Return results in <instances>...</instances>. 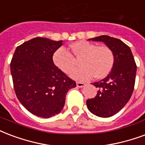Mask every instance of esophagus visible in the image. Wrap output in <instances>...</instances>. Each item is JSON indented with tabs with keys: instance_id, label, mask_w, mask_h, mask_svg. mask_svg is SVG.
Masks as SVG:
<instances>
[{
	"instance_id": "34e87169",
	"label": "esophagus",
	"mask_w": 145,
	"mask_h": 145,
	"mask_svg": "<svg viewBox=\"0 0 145 145\" xmlns=\"http://www.w3.org/2000/svg\"><path fill=\"white\" fill-rule=\"evenodd\" d=\"M84 85H85V84L82 83V82H77V86L78 88H83Z\"/></svg>"
}]
</instances>
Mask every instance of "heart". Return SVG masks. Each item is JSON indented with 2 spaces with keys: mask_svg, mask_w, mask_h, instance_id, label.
I'll list each match as a JSON object with an SVG mask.
<instances>
[{
  "mask_svg": "<svg viewBox=\"0 0 145 145\" xmlns=\"http://www.w3.org/2000/svg\"><path fill=\"white\" fill-rule=\"evenodd\" d=\"M72 54L63 47L53 54L54 64L66 74L70 73L76 65L75 59H80L81 66L71 73L76 80L85 81L92 76L96 79L103 78L111 72L114 62V56L108 46H97L95 44L80 40L71 45Z\"/></svg>",
  "mask_w": 145,
  "mask_h": 145,
  "instance_id": "obj_1",
  "label": "heart"
}]
</instances>
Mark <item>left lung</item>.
Listing matches in <instances>:
<instances>
[{
  "label": "left lung",
  "instance_id": "1",
  "mask_svg": "<svg viewBox=\"0 0 145 145\" xmlns=\"http://www.w3.org/2000/svg\"><path fill=\"white\" fill-rule=\"evenodd\" d=\"M89 40L105 42L112 50L114 56L110 74L93 84L98 89L97 95L86 101L91 113L101 118H109L121 111L131 97L137 65L130 48L121 40L108 35Z\"/></svg>",
  "mask_w": 145,
  "mask_h": 145
}]
</instances>
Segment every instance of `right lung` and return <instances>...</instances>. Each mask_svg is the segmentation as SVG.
Instances as JSON below:
<instances>
[{
	"mask_svg": "<svg viewBox=\"0 0 145 145\" xmlns=\"http://www.w3.org/2000/svg\"><path fill=\"white\" fill-rule=\"evenodd\" d=\"M44 37H35L17 47L10 62L16 96L34 115L48 118L64 108L68 90L76 82L53 61V54L62 45Z\"/></svg>",
	"mask_w": 145,
	"mask_h": 145,
	"instance_id": "obj_1",
	"label": "right lung"
}]
</instances>
